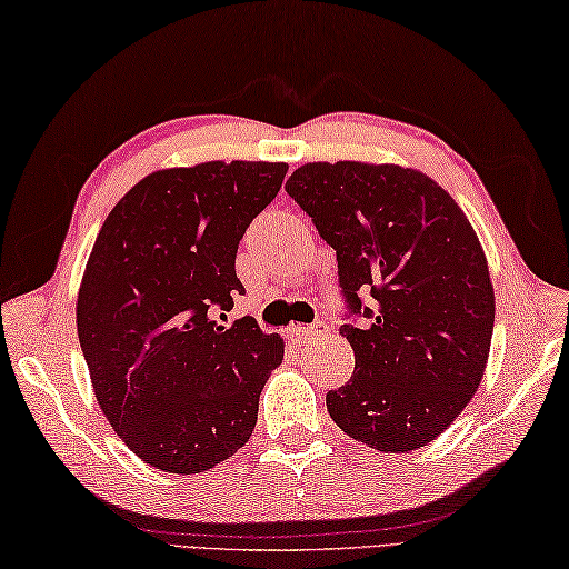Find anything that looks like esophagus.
Wrapping results in <instances>:
<instances>
[{"label":"esophagus","mask_w":569,"mask_h":569,"mask_svg":"<svg viewBox=\"0 0 569 569\" xmlns=\"http://www.w3.org/2000/svg\"><path fill=\"white\" fill-rule=\"evenodd\" d=\"M329 329H331V327H329L327 319H317L315 323H311V327H292V329H289V336H292L295 341L309 343V341L319 339V336L329 333Z\"/></svg>","instance_id":"34e87169"}]
</instances>
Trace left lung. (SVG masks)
Instances as JSON below:
<instances>
[{"mask_svg": "<svg viewBox=\"0 0 569 569\" xmlns=\"http://www.w3.org/2000/svg\"><path fill=\"white\" fill-rule=\"evenodd\" d=\"M284 189L339 262L356 370L327 392L331 420L378 451L425 447L489 358L496 305L477 233L442 187L396 164L315 161Z\"/></svg>", "mask_w": 569, "mask_h": 569, "instance_id": "obj_1", "label": "left lung"}]
</instances>
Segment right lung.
Returning a JSON list of instances; mask_svg holds the SVG:
<instances>
[{
  "label": "right lung",
  "instance_id": "add662e5",
  "mask_svg": "<svg viewBox=\"0 0 569 569\" xmlns=\"http://www.w3.org/2000/svg\"><path fill=\"white\" fill-rule=\"evenodd\" d=\"M280 161L164 169L127 191L92 246L78 339L100 410L134 455L169 473L213 469L248 442L284 343L242 317L236 252L280 191Z\"/></svg>",
  "mask_w": 569,
  "mask_h": 569
}]
</instances>
